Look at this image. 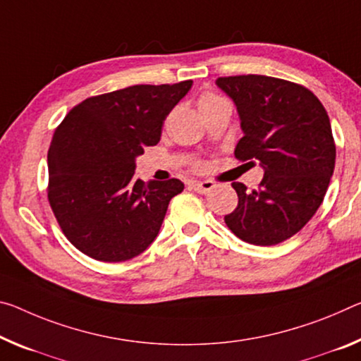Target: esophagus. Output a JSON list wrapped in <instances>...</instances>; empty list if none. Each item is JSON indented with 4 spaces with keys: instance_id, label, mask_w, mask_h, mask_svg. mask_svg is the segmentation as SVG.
<instances>
[{
    "instance_id": "1",
    "label": "esophagus",
    "mask_w": 361,
    "mask_h": 361,
    "mask_svg": "<svg viewBox=\"0 0 361 361\" xmlns=\"http://www.w3.org/2000/svg\"><path fill=\"white\" fill-rule=\"evenodd\" d=\"M190 188L192 191H196L199 194H207L209 191H212L215 188V185L212 181H197L190 185Z\"/></svg>"
}]
</instances>
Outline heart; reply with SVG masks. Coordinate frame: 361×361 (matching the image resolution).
<instances>
[{
	"instance_id": "obj_1",
	"label": "heart",
	"mask_w": 361,
	"mask_h": 361,
	"mask_svg": "<svg viewBox=\"0 0 361 361\" xmlns=\"http://www.w3.org/2000/svg\"><path fill=\"white\" fill-rule=\"evenodd\" d=\"M219 101H221V98H219V96H215L212 93H204L201 98H199L197 106H199V109H204V107H209L212 104H215V102H219Z\"/></svg>"
}]
</instances>
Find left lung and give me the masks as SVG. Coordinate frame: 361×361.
<instances>
[{
    "mask_svg": "<svg viewBox=\"0 0 361 361\" xmlns=\"http://www.w3.org/2000/svg\"><path fill=\"white\" fill-rule=\"evenodd\" d=\"M238 107L244 136L234 156L259 160L265 170L257 190L233 183L238 207L225 223L239 239L274 245L304 228L322 205L336 164L326 109L299 83L267 75L216 78Z\"/></svg>",
    "mask_w": 361,
    "mask_h": 361,
    "instance_id": "8db88e82",
    "label": "left lung"
}]
</instances>
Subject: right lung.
Returning a JSON list of instances; mask_svg holds the SVG:
<instances>
[{"mask_svg": "<svg viewBox=\"0 0 361 361\" xmlns=\"http://www.w3.org/2000/svg\"><path fill=\"white\" fill-rule=\"evenodd\" d=\"M192 82L135 85L72 107L48 151V201L62 233L85 255L125 262L149 247L180 180L135 178V159L156 146L164 120Z\"/></svg>", "mask_w": 361, "mask_h": 361, "instance_id": "1", "label": "right lung"}]
</instances>
